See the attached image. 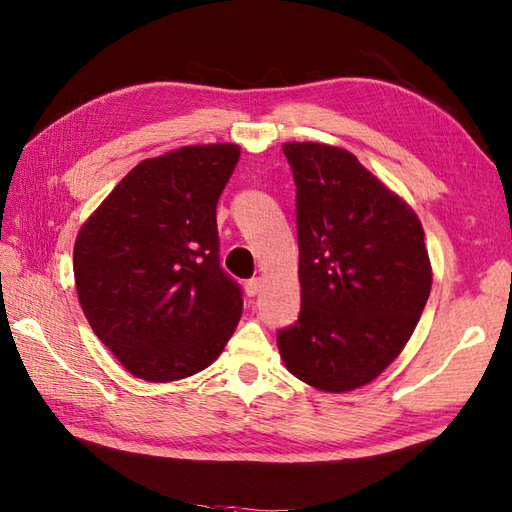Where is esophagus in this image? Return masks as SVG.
I'll return each mask as SVG.
<instances>
[{"instance_id": "esophagus-1", "label": "esophagus", "mask_w": 512, "mask_h": 512, "mask_svg": "<svg viewBox=\"0 0 512 512\" xmlns=\"http://www.w3.org/2000/svg\"><path fill=\"white\" fill-rule=\"evenodd\" d=\"M260 286H263V280H260V278L247 280V282H245V293H247V297H256L258 291H260Z\"/></svg>"}]
</instances>
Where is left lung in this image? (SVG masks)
Segmentation results:
<instances>
[{
  "instance_id": "left-lung-1",
  "label": "left lung",
  "mask_w": 512,
  "mask_h": 512,
  "mask_svg": "<svg viewBox=\"0 0 512 512\" xmlns=\"http://www.w3.org/2000/svg\"><path fill=\"white\" fill-rule=\"evenodd\" d=\"M282 152L297 186L302 310L278 332V350L295 378L345 393L378 378L417 326L432 286L423 228L347 149Z\"/></svg>"
}]
</instances>
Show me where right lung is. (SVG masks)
Returning a JSON list of instances; mask_svg holds the SVG:
<instances>
[{
  "instance_id": "1",
  "label": "right lung",
  "mask_w": 512,
  "mask_h": 512,
  "mask_svg": "<svg viewBox=\"0 0 512 512\" xmlns=\"http://www.w3.org/2000/svg\"><path fill=\"white\" fill-rule=\"evenodd\" d=\"M232 143L139 162L73 247L80 306L132 376L173 382L215 363L243 313L219 265L217 202L239 162Z\"/></svg>"
}]
</instances>
